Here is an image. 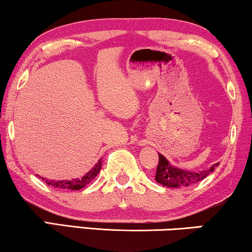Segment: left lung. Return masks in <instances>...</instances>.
Returning a JSON list of instances; mask_svg holds the SVG:
<instances>
[{"label":"left lung","mask_w":252,"mask_h":252,"mask_svg":"<svg viewBox=\"0 0 252 252\" xmlns=\"http://www.w3.org/2000/svg\"><path fill=\"white\" fill-rule=\"evenodd\" d=\"M158 157H159V161H158L156 177H155V179H156L158 184L171 188H182L194 185L196 182L201 181L208 177L211 172L215 171L216 166H218L219 164L217 163L212 165L211 167L206 168V170L192 172L181 170V168L173 166L161 154H158Z\"/></svg>","instance_id":"left-lung-1"}]
</instances>
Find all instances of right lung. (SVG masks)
<instances>
[{
    "label": "right lung",
    "instance_id": "right-lung-1",
    "mask_svg": "<svg viewBox=\"0 0 252 252\" xmlns=\"http://www.w3.org/2000/svg\"><path fill=\"white\" fill-rule=\"evenodd\" d=\"M102 166V159L98 160V163H96L94 167L91 171L87 172L84 177H80L78 179H72V180H50V179L41 178L46 182L48 186H53V187L61 189V190H79V189L86 187V186L91 184L94 180L96 175L98 174L99 170Z\"/></svg>",
    "mask_w": 252,
    "mask_h": 252
}]
</instances>
